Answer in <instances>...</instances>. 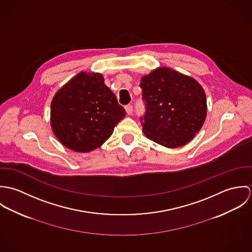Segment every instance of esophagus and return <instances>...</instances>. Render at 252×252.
I'll return each mask as SVG.
<instances>
[{
  "label": "esophagus",
  "mask_w": 252,
  "mask_h": 252,
  "mask_svg": "<svg viewBox=\"0 0 252 252\" xmlns=\"http://www.w3.org/2000/svg\"><path fill=\"white\" fill-rule=\"evenodd\" d=\"M125 110H126V113H127L128 115H131V114L133 113V107H132V105L126 106V107H125Z\"/></svg>",
  "instance_id": "34e87169"
}]
</instances>
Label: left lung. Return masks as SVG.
<instances>
[{"instance_id":"8db88e82","label":"left lung","mask_w":252,"mask_h":252,"mask_svg":"<svg viewBox=\"0 0 252 252\" xmlns=\"http://www.w3.org/2000/svg\"><path fill=\"white\" fill-rule=\"evenodd\" d=\"M146 111L143 132L151 141L176 148L189 143L207 117V98L193 77L167 67L153 70L141 80Z\"/></svg>"}]
</instances>
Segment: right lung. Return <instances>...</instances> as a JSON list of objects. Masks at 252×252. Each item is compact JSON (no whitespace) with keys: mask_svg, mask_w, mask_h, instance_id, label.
Returning a JSON list of instances; mask_svg holds the SVG:
<instances>
[{"mask_svg":"<svg viewBox=\"0 0 252 252\" xmlns=\"http://www.w3.org/2000/svg\"><path fill=\"white\" fill-rule=\"evenodd\" d=\"M126 115L103 74L81 72L54 95L50 125L58 141L75 152H89L104 144Z\"/></svg>","mask_w":252,"mask_h":252,"instance_id":"1","label":"right lung"}]
</instances>
